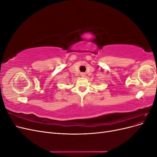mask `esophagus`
Masks as SVG:
<instances>
[{"label":"esophagus","instance_id":"1","mask_svg":"<svg viewBox=\"0 0 157 157\" xmlns=\"http://www.w3.org/2000/svg\"><path fill=\"white\" fill-rule=\"evenodd\" d=\"M80 75H81L82 77H85V73H80Z\"/></svg>","mask_w":157,"mask_h":157}]
</instances>
